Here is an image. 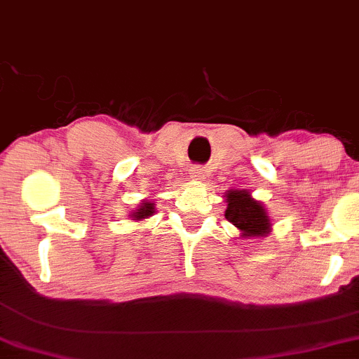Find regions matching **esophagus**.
Returning <instances> with one entry per match:
<instances>
[{
  "mask_svg": "<svg viewBox=\"0 0 359 359\" xmlns=\"http://www.w3.org/2000/svg\"><path fill=\"white\" fill-rule=\"evenodd\" d=\"M191 177L194 180H204L205 179V172L202 167H192L191 168Z\"/></svg>",
  "mask_w": 359,
  "mask_h": 359,
  "instance_id": "1",
  "label": "esophagus"
}]
</instances>
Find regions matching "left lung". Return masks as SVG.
I'll return each mask as SVG.
<instances>
[{
	"mask_svg": "<svg viewBox=\"0 0 359 359\" xmlns=\"http://www.w3.org/2000/svg\"><path fill=\"white\" fill-rule=\"evenodd\" d=\"M226 198V219L237 227L243 239L266 237L273 231L271 217L261 201H256L245 189H229Z\"/></svg>",
	"mask_w": 359,
	"mask_h": 359,
	"instance_id": "left-lung-1",
	"label": "left lung"
}]
</instances>
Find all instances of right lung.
<instances>
[{"label":"right lung","mask_w":359,"mask_h":359,"mask_svg":"<svg viewBox=\"0 0 359 359\" xmlns=\"http://www.w3.org/2000/svg\"><path fill=\"white\" fill-rule=\"evenodd\" d=\"M155 214V202L152 198H144V201L138 204V207H135V210L130 214V219L132 221H144V219H149L152 217Z\"/></svg>","instance_id":"obj_1"}]
</instances>
